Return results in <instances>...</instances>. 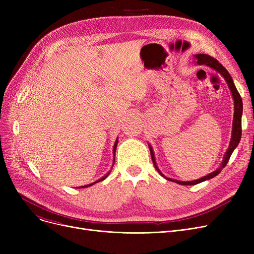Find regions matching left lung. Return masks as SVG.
<instances>
[{
    "label": "left lung",
    "mask_w": 254,
    "mask_h": 254,
    "mask_svg": "<svg viewBox=\"0 0 254 254\" xmlns=\"http://www.w3.org/2000/svg\"><path fill=\"white\" fill-rule=\"evenodd\" d=\"M195 60H196V64H206L208 66H210V68L214 69L216 72H218L226 81V83H228L229 85V88L232 92V96H233V99H234V105H235V112H234V119H233V130H232V138H231V142H230V145H229V148L228 150H226L225 154H224V157L222 159V163L220 165V167L213 171L212 173H210L209 175L207 176H204L202 178L199 179H196V180H193V181H178V180H175V179H171V178H168L166 177L163 173L159 171L158 167L156 166V163H155V157H154V153H153V150H152V147L148 144L149 146V149H150V153H151V158H152V162H153V165L155 167V169L157 170V172L161 174L163 177H165L166 179H168L169 181H173V182H176L180 185H194V184H197V183H201L203 181H206V180H209L211 178H214L215 176H217L219 173L221 172V170L226 166V164H228L229 159L233 153V151L235 150V148L238 146L240 140H241V136H242V125H241V118H242V112H243V103H242V99H241V96L239 95V92L234 84V81L232 79V76L230 75V73L226 71V69L224 68V66L218 63L217 60H215L214 58H212L208 55H195L194 56Z\"/></svg>",
    "instance_id": "left-lung-1"
}]
</instances>
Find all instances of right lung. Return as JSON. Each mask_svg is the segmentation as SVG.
<instances>
[{
    "mask_svg": "<svg viewBox=\"0 0 254 254\" xmlns=\"http://www.w3.org/2000/svg\"><path fill=\"white\" fill-rule=\"evenodd\" d=\"M117 143H118V139H116V141H115V143H114V146H113V154H114V156H113V165H114V162H115V150H116V146H117ZM113 165H112V167H113ZM112 170V169H111ZM111 172V171H110ZM110 172H108L107 173V174L104 176V177H102V178H100L99 180H97L96 182H92V183H90V184H87V185H83V186H80L79 189H82V188H88V186H91V185H93L95 183H98V182H100V181H103V180H105L107 177H108V175L110 174Z\"/></svg>",
    "mask_w": 254,
    "mask_h": 254,
    "instance_id": "1",
    "label": "right lung"
}]
</instances>
